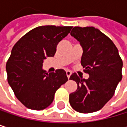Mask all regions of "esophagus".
<instances>
[{
	"instance_id": "34e87169",
	"label": "esophagus",
	"mask_w": 127,
	"mask_h": 127,
	"mask_svg": "<svg viewBox=\"0 0 127 127\" xmlns=\"http://www.w3.org/2000/svg\"><path fill=\"white\" fill-rule=\"evenodd\" d=\"M71 72L70 71H66V75H67V77H68V78H70V76H71Z\"/></svg>"
}]
</instances>
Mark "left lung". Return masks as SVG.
Returning <instances> with one entry per match:
<instances>
[{
    "instance_id": "1",
    "label": "left lung",
    "mask_w": 127,
    "mask_h": 127,
    "mask_svg": "<svg viewBox=\"0 0 127 127\" xmlns=\"http://www.w3.org/2000/svg\"><path fill=\"white\" fill-rule=\"evenodd\" d=\"M71 36L83 49L81 64L88 79L73 73L77 90L69 95V103L75 110L82 114L93 113L103 107L114 96L122 79V61L118 49L105 34L93 27L72 29Z\"/></svg>"
}]
</instances>
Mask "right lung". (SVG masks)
<instances>
[{
    "label": "right lung",
    "mask_w": 127,
    "mask_h": 127,
    "mask_svg": "<svg viewBox=\"0 0 127 127\" xmlns=\"http://www.w3.org/2000/svg\"><path fill=\"white\" fill-rule=\"evenodd\" d=\"M72 27L41 26L21 37L12 49L6 64L7 81L17 98L26 107L41 110L53 101L56 91L68 81L66 72L48 73L43 60L54 56L58 43Z\"/></svg>",
    "instance_id": "1"
}]
</instances>
